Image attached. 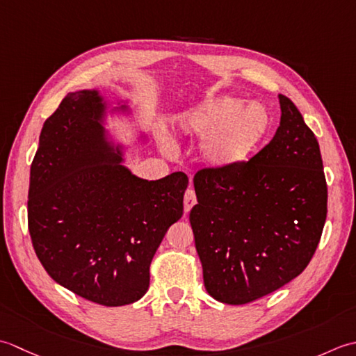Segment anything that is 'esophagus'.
Returning <instances> with one entry per match:
<instances>
[{"mask_svg":"<svg viewBox=\"0 0 356 356\" xmlns=\"http://www.w3.org/2000/svg\"><path fill=\"white\" fill-rule=\"evenodd\" d=\"M195 204H197V195H195L193 188H187L184 193V212H188Z\"/></svg>","mask_w":356,"mask_h":356,"instance_id":"esophagus-1","label":"esophagus"}]
</instances>
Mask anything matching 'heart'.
Returning a JSON list of instances; mask_svg holds the SVG:
<instances>
[{
  "instance_id": "obj_1",
  "label": "heart",
  "mask_w": 356,
  "mask_h": 356,
  "mask_svg": "<svg viewBox=\"0 0 356 356\" xmlns=\"http://www.w3.org/2000/svg\"><path fill=\"white\" fill-rule=\"evenodd\" d=\"M270 112L259 103L244 107L235 97H215L179 115L177 130L206 141L202 158L213 169H230L252 156L270 132Z\"/></svg>"
}]
</instances>
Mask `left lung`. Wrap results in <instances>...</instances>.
<instances>
[{
    "label": "left lung",
    "mask_w": 356,
    "mask_h": 356,
    "mask_svg": "<svg viewBox=\"0 0 356 356\" xmlns=\"http://www.w3.org/2000/svg\"><path fill=\"white\" fill-rule=\"evenodd\" d=\"M272 141L249 161L195 173L188 215L209 295L248 304L298 277L327 216L320 144L296 106L280 95Z\"/></svg>",
    "instance_id": "1"
}]
</instances>
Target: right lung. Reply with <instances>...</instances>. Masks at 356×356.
<instances>
[{"label":"right lung","mask_w":356,"mask_h":356,"mask_svg":"<svg viewBox=\"0 0 356 356\" xmlns=\"http://www.w3.org/2000/svg\"><path fill=\"white\" fill-rule=\"evenodd\" d=\"M103 111L95 90H79L46 120L31 165L27 224L50 278L117 307L147 292L155 252L183 216L188 178L132 175L104 140Z\"/></svg>","instance_id":"right-lung-1"}]
</instances>
